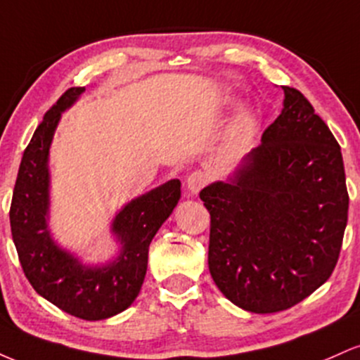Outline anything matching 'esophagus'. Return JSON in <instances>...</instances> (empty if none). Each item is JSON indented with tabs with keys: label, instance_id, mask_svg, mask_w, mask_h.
Listing matches in <instances>:
<instances>
[{
	"label": "esophagus",
	"instance_id": "esophagus-1",
	"mask_svg": "<svg viewBox=\"0 0 360 360\" xmlns=\"http://www.w3.org/2000/svg\"><path fill=\"white\" fill-rule=\"evenodd\" d=\"M210 183V176L203 171H194L188 177V189L191 194H198Z\"/></svg>",
	"mask_w": 360,
	"mask_h": 360
}]
</instances>
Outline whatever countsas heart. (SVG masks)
<instances>
[{"label":"heart","instance_id":"1","mask_svg":"<svg viewBox=\"0 0 360 360\" xmlns=\"http://www.w3.org/2000/svg\"><path fill=\"white\" fill-rule=\"evenodd\" d=\"M255 131H257V122H255L254 115L249 113V111L240 113L229 128V134H226V150L232 155L245 152L250 147V143L254 142Z\"/></svg>","mask_w":360,"mask_h":360}]
</instances>
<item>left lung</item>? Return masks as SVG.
<instances>
[{"label": "left lung", "mask_w": 360, "mask_h": 360, "mask_svg": "<svg viewBox=\"0 0 360 360\" xmlns=\"http://www.w3.org/2000/svg\"><path fill=\"white\" fill-rule=\"evenodd\" d=\"M229 183L200 193L210 212V274L252 313L288 309L332 276L349 213L340 146L298 89Z\"/></svg>", "instance_id": "obj_1"}]
</instances>
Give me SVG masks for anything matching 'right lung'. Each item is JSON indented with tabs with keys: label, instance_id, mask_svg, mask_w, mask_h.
<instances>
[{
	"label": "right lung",
	"instance_id": "add662e5",
	"mask_svg": "<svg viewBox=\"0 0 360 360\" xmlns=\"http://www.w3.org/2000/svg\"><path fill=\"white\" fill-rule=\"evenodd\" d=\"M84 88H71L57 100L25 148L13 189L10 225L22 269L32 288L62 311L82 320H105L134 303L147 272L148 245L181 198L172 179L127 203L111 232L122 243L117 259L105 266H84L53 242L49 218V148L62 111Z\"/></svg>",
	"mask_w": 360,
	"mask_h": 360
}]
</instances>
